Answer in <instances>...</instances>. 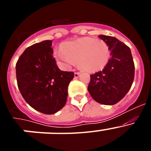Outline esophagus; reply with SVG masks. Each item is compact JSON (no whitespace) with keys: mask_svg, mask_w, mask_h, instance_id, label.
Masks as SVG:
<instances>
[{"mask_svg":"<svg viewBox=\"0 0 151 151\" xmlns=\"http://www.w3.org/2000/svg\"><path fill=\"white\" fill-rule=\"evenodd\" d=\"M78 76H79V73H78V72H76V73H75V77H76V78H78Z\"/></svg>","mask_w":151,"mask_h":151,"instance_id":"esophagus-1","label":"esophagus"}]
</instances>
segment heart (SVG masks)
Wrapping results in <instances>:
<instances>
[{"label": "heart", "instance_id": "obj_1", "mask_svg": "<svg viewBox=\"0 0 151 151\" xmlns=\"http://www.w3.org/2000/svg\"><path fill=\"white\" fill-rule=\"evenodd\" d=\"M60 51L55 54L60 63L66 66L70 62L78 63V67L87 73L103 69L110 57V48L104 41L88 37L62 44Z\"/></svg>", "mask_w": 151, "mask_h": 151}]
</instances>
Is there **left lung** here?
Segmentation results:
<instances>
[{"label": "left lung", "instance_id": "obj_1", "mask_svg": "<svg viewBox=\"0 0 151 151\" xmlns=\"http://www.w3.org/2000/svg\"><path fill=\"white\" fill-rule=\"evenodd\" d=\"M110 50L111 57L102 71L91 75L88 86L89 94L97 103L116 104L126 95L134 77V64L131 50L112 36L99 35Z\"/></svg>", "mask_w": 151, "mask_h": 151}]
</instances>
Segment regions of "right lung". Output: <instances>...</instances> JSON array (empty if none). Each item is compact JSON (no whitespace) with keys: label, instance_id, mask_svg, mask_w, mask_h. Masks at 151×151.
<instances>
[{"label":"right lung","instance_id":"right-lung-1","mask_svg":"<svg viewBox=\"0 0 151 151\" xmlns=\"http://www.w3.org/2000/svg\"><path fill=\"white\" fill-rule=\"evenodd\" d=\"M52 41L29 47L16 64L17 85L22 97L35 110L54 114L66 104L73 72L61 71L53 56Z\"/></svg>","mask_w":151,"mask_h":151}]
</instances>
